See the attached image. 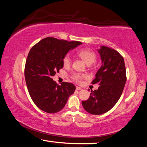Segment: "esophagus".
Segmentation results:
<instances>
[{
	"label": "esophagus",
	"instance_id": "obj_1",
	"mask_svg": "<svg viewBox=\"0 0 147 147\" xmlns=\"http://www.w3.org/2000/svg\"><path fill=\"white\" fill-rule=\"evenodd\" d=\"M76 90H81L82 88H80V87H78V86H77L76 88Z\"/></svg>",
	"mask_w": 147,
	"mask_h": 147
}]
</instances>
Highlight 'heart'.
<instances>
[{"mask_svg":"<svg viewBox=\"0 0 147 147\" xmlns=\"http://www.w3.org/2000/svg\"><path fill=\"white\" fill-rule=\"evenodd\" d=\"M78 56L80 57V58L83 59V60L85 61V63L88 65H90L94 61H96V56L94 54L93 51H91V49H84L82 50H80V51L78 52ZM71 58L69 55H66L63 58V63L64 66H69L71 64ZM72 78L74 80V81L76 82H80L82 80L83 78H86L85 74H80V73H74L73 74Z\"/></svg>","mask_w":147,"mask_h":147,"instance_id":"heart-1","label":"heart"}]
</instances>
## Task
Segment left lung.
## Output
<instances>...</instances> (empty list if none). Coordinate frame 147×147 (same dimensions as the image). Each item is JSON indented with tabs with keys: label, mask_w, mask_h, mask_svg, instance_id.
I'll list each match as a JSON object with an SVG mask.
<instances>
[{
	"label": "left lung",
	"mask_w": 147,
	"mask_h": 147,
	"mask_svg": "<svg viewBox=\"0 0 147 147\" xmlns=\"http://www.w3.org/2000/svg\"><path fill=\"white\" fill-rule=\"evenodd\" d=\"M102 65L92 84L98 83V89L82 104L85 110L93 115H101L113 108L120 98L126 82L123 57L115 50L100 46L98 49Z\"/></svg>",
	"instance_id": "obj_1"
}]
</instances>
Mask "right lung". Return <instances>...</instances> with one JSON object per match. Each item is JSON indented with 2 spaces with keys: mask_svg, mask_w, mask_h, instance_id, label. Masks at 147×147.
Segmentation results:
<instances>
[{
  "mask_svg": "<svg viewBox=\"0 0 147 147\" xmlns=\"http://www.w3.org/2000/svg\"><path fill=\"white\" fill-rule=\"evenodd\" d=\"M79 41H68L54 38L43 39L35 45L27 57L24 76L32 100L49 113L61 111L76 87L71 83L58 85L52 78L63 67V58L70 50L80 45Z\"/></svg>",
  "mask_w": 147,
  "mask_h": 147,
  "instance_id": "obj_1",
  "label": "right lung"
}]
</instances>
